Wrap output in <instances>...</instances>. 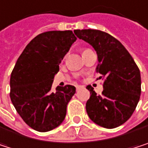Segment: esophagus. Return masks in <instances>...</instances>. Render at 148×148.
<instances>
[{
    "instance_id": "1",
    "label": "esophagus",
    "mask_w": 148,
    "mask_h": 148,
    "mask_svg": "<svg viewBox=\"0 0 148 148\" xmlns=\"http://www.w3.org/2000/svg\"><path fill=\"white\" fill-rule=\"evenodd\" d=\"M75 88H76V91H78V90H80V89L82 88V86H81V85H76Z\"/></svg>"
}]
</instances>
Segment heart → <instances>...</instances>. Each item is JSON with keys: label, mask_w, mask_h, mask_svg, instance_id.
Wrapping results in <instances>:
<instances>
[{"label": "heart", "mask_w": 148, "mask_h": 148, "mask_svg": "<svg viewBox=\"0 0 148 148\" xmlns=\"http://www.w3.org/2000/svg\"><path fill=\"white\" fill-rule=\"evenodd\" d=\"M87 49H88V48H85V49H83V51H82V52H84V51H85V50H87Z\"/></svg>", "instance_id": "1"}]
</instances>
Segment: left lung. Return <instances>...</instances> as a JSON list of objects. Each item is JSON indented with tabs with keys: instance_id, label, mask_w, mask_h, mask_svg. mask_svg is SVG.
<instances>
[{
	"instance_id": "left-lung-1",
	"label": "left lung",
	"mask_w": 148,
	"mask_h": 148,
	"mask_svg": "<svg viewBox=\"0 0 148 148\" xmlns=\"http://www.w3.org/2000/svg\"><path fill=\"white\" fill-rule=\"evenodd\" d=\"M75 34L96 51V72L104 80L102 95L87 87L91 95L86 103L88 117L105 128L117 127L132 116L140 101V69L125 47L109 34L95 29H77Z\"/></svg>"
}]
</instances>
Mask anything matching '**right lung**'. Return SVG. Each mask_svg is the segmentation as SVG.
Segmentation results:
<instances>
[{
  "mask_svg": "<svg viewBox=\"0 0 148 148\" xmlns=\"http://www.w3.org/2000/svg\"><path fill=\"white\" fill-rule=\"evenodd\" d=\"M71 30L38 34L25 47L11 73L10 99L27 125L38 132L60 126L75 88L57 87L52 91L59 65L76 40Z\"/></svg>",
  "mask_w": 148,
  "mask_h": 148,
  "instance_id": "right-lung-1",
  "label": "right lung"
}]
</instances>
